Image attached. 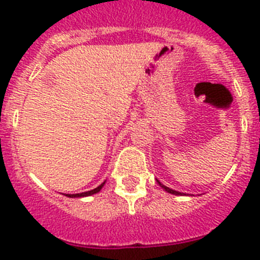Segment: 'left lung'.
Instances as JSON below:
<instances>
[{
  "mask_svg": "<svg viewBox=\"0 0 260 260\" xmlns=\"http://www.w3.org/2000/svg\"><path fill=\"white\" fill-rule=\"evenodd\" d=\"M156 181H157V183H158V185L161 186L162 189H164L165 191H167V192H171V194H173V195H186L185 192H180V191H176V190H173V189H169V187H167V186H164V185H162V183L160 182V181H158V180H156Z\"/></svg>",
  "mask_w": 260,
  "mask_h": 260,
  "instance_id": "left-lung-1",
  "label": "left lung"
}]
</instances>
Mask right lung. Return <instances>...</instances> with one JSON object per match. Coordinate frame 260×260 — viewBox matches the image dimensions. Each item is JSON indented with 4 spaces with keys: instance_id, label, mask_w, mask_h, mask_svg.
Wrapping results in <instances>:
<instances>
[{
    "instance_id": "obj_1",
    "label": "right lung",
    "mask_w": 260,
    "mask_h": 260,
    "mask_svg": "<svg viewBox=\"0 0 260 260\" xmlns=\"http://www.w3.org/2000/svg\"><path fill=\"white\" fill-rule=\"evenodd\" d=\"M105 185V181L102 183V185H99L96 189L93 190H89V191H84V192H79V194H65L66 197H69V198H83V197H89V195H93L96 194V192H99L100 190L103 189V186Z\"/></svg>"
}]
</instances>
